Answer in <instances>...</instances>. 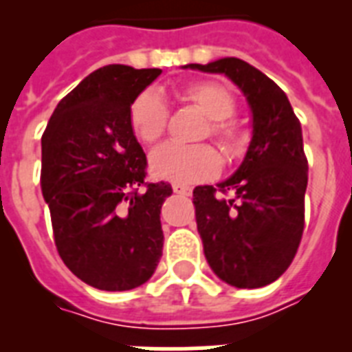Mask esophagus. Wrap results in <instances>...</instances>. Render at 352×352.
I'll list each match as a JSON object with an SVG mask.
<instances>
[{
  "instance_id": "esophagus-1",
  "label": "esophagus",
  "mask_w": 352,
  "mask_h": 352,
  "mask_svg": "<svg viewBox=\"0 0 352 352\" xmlns=\"http://www.w3.org/2000/svg\"><path fill=\"white\" fill-rule=\"evenodd\" d=\"M171 188H173V192L179 193V195H190V193H192V188L186 186V184H181V182H173Z\"/></svg>"
}]
</instances>
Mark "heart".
Instances as JSON below:
<instances>
[{
	"mask_svg": "<svg viewBox=\"0 0 352 352\" xmlns=\"http://www.w3.org/2000/svg\"><path fill=\"white\" fill-rule=\"evenodd\" d=\"M179 96L182 102L208 117V124L204 126L201 137H212L228 155L239 151L243 138L237 124L232 120L237 111V102L225 85L215 82H192L179 87ZM168 118L170 111L166 102L153 91L140 93L129 107V126L135 137L144 144L157 142L164 135ZM219 166V155L208 144H164L151 155V170L155 175L181 184L204 181L215 175Z\"/></svg>",
	"mask_w": 352,
	"mask_h": 352,
	"instance_id": "heart-1",
	"label": "heart"
}]
</instances>
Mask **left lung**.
<instances>
[{
    "label": "left lung",
    "mask_w": 352,
    "mask_h": 352,
    "mask_svg": "<svg viewBox=\"0 0 352 352\" xmlns=\"http://www.w3.org/2000/svg\"><path fill=\"white\" fill-rule=\"evenodd\" d=\"M223 73L252 109V142L228 181L193 190L204 256L217 278L237 289H259L290 267L305 226L309 162L301 124L279 85L239 58L190 63Z\"/></svg>",
    "instance_id": "left-lung-1"
}]
</instances>
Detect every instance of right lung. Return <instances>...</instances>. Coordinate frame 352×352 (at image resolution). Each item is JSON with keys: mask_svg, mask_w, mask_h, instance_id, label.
<instances>
[{"mask_svg": "<svg viewBox=\"0 0 352 352\" xmlns=\"http://www.w3.org/2000/svg\"><path fill=\"white\" fill-rule=\"evenodd\" d=\"M160 69L106 65L52 113L41 137V193L58 254L100 290H131L162 256L160 206L168 182H148V160L129 126L133 100Z\"/></svg>", "mask_w": 352, "mask_h": 352, "instance_id": "right-lung-1", "label": "right lung"}]
</instances>
